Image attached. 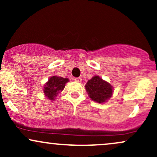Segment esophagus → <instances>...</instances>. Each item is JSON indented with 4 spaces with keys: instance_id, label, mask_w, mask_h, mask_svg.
<instances>
[{
    "instance_id": "obj_1",
    "label": "esophagus",
    "mask_w": 157,
    "mask_h": 157,
    "mask_svg": "<svg viewBox=\"0 0 157 157\" xmlns=\"http://www.w3.org/2000/svg\"><path fill=\"white\" fill-rule=\"evenodd\" d=\"M75 80L76 81V82H82V79H81L80 77H76V78H75Z\"/></svg>"
}]
</instances>
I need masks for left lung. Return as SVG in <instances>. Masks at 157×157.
<instances>
[{
    "label": "left lung",
    "instance_id": "left-lung-1",
    "mask_svg": "<svg viewBox=\"0 0 157 157\" xmlns=\"http://www.w3.org/2000/svg\"><path fill=\"white\" fill-rule=\"evenodd\" d=\"M85 88L90 98L98 103L105 102L112 96V86L99 76H94L88 81Z\"/></svg>",
    "mask_w": 157,
    "mask_h": 157
}]
</instances>
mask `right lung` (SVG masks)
Masks as SVG:
<instances>
[{"label": "right lung", "mask_w": 157, "mask_h": 157, "mask_svg": "<svg viewBox=\"0 0 157 157\" xmlns=\"http://www.w3.org/2000/svg\"><path fill=\"white\" fill-rule=\"evenodd\" d=\"M69 80L68 78H63L62 77H51L44 86V95L48 100H54L57 94L63 90L66 83Z\"/></svg>", "instance_id": "obj_1"}]
</instances>
